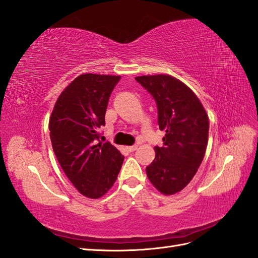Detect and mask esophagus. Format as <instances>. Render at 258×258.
Listing matches in <instances>:
<instances>
[{
	"instance_id": "34e87169",
	"label": "esophagus",
	"mask_w": 258,
	"mask_h": 258,
	"mask_svg": "<svg viewBox=\"0 0 258 258\" xmlns=\"http://www.w3.org/2000/svg\"><path fill=\"white\" fill-rule=\"evenodd\" d=\"M138 148V145H132V146H127L126 147V150L128 151V152H135L136 150Z\"/></svg>"
}]
</instances>
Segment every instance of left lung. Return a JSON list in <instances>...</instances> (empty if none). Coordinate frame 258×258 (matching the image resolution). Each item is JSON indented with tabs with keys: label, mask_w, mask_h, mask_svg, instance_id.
I'll list each match as a JSON object with an SVG mask.
<instances>
[{
	"label": "left lung",
	"mask_w": 258,
	"mask_h": 258,
	"mask_svg": "<svg viewBox=\"0 0 258 258\" xmlns=\"http://www.w3.org/2000/svg\"><path fill=\"white\" fill-rule=\"evenodd\" d=\"M154 97L158 124L166 132L163 146H155V159L146 167L159 192L174 195L188 185L204 160L209 139V117L195 92L169 74L137 76Z\"/></svg>",
	"instance_id": "left-lung-1"
}]
</instances>
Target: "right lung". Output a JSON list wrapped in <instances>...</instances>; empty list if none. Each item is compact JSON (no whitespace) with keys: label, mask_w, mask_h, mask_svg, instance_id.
Listing matches in <instances>:
<instances>
[{"label":"right lung","mask_w":258,"mask_h":258,"mask_svg":"<svg viewBox=\"0 0 258 258\" xmlns=\"http://www.w3.org/2000/svg\"><path fill=\"white\" fill-rule=\"evenodd\" d=\"M119 75L81 74L60 93L49 117L50 140L62 170L83 196L98 199L112 188L123 156L111 143H97L108 98Z\"/></svg>","instance_id":"1"}]
</instances>
